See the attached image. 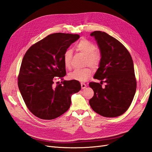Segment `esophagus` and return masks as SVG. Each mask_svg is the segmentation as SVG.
<instances>
[{"label":"esophagus","instance_id":"34e87169","mask_svg":"<svg viewBox=\"0 0 152 152\" xmlns=\"http://www.w3.org/2000/svg\"><path fill=\"white\" fill-rule=\"evenodd\" d=\"M86 87H87V85L86 84L81 83V87H82V89H84Z\"/></svg>","mask_w":152,"mask_h":152}]
</instances>
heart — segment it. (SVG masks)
<instances>
[{
  "label": "heart",
  "mask_w": 152,
  "mask_h": 152,
  "mask_svg": "<svg viewBox=\"0 0 152 152\" xmlns=\"http://www.w3.org/2000/svg\"><path fill=\"white\" fill-rule=\"evenodd\" d=\"M76 49L86 56V65H89L93 68H97L100 62V54L96 50V47L91 41L87 39H82L75 45ZM72 51L67 50L63 55V63L66 68L71 66ZM92 74L91 69L86 68L83 69H76L69 73L68 77L71 80L79 82H85L89 79Z\"/></svg>",
  "instance_id": "b5f03b06"
}]
</instances>
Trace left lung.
<instances>
[{
  "label": "left lung",
  "instance_id": "8db88e82",
  "mask_svg": "<svg viewBox=\"0 0 152 152\" xmlns=\"http://www.w3.org/2000/svg\"><path fill=\"white\" fill-rule=\"evenodd\" d=\"M94 37L100 50L99 68L90 82L94 91L89 104L95 112L105 117L120 116L130 107L136 90L134 64L130 53L124 45L104 31H94ZM103 82L106 83L102 88Z\"/></svg>",
  "mask_w": 152,
  "mask_h": 152
}]
</instances>
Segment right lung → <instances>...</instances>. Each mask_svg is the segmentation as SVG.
I'll return each mask as SVG.
<instances>
[{"label":"right lung","mask_w":152,"mask_h":152,"mask_svg":"<svg viewBox=\"0 0 152 152\" xmlns=\"http://www.w3.org/2000/svg\"><path fill=\"white\" fill-rule=\"evenodd\" d=\"M79 38L77 34H53L25 53L18 84L27 108L35 116L44 120L59 117L70 108L72 95L80 90V82L75 80L53 86L54 77L66 75L64 53Z\"/></svg>","instance_id":"obj_1"}]
</instances>
